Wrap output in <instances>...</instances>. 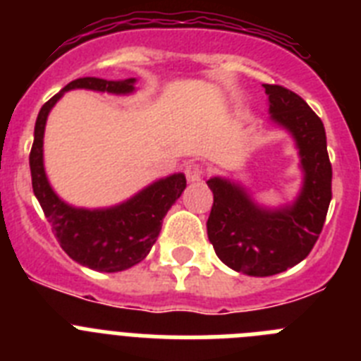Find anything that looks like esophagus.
Segmentation results:
<instances>
[{"instance_id": "obj_1", "label": "esophagus", "mask_w": 361, "mask_h": 361, "mask_svg": "<svg viewBox=\"0 0 361 361\" xmlns=\"http://www.w3.org/2000/svg\"><path fill=\"white\" fill-rule=\"evenodd\" d=\"M205 169L204 165H200V163H189L185 169V176L189 181H200L204 178Z\"/></svg>"}]
</instances>
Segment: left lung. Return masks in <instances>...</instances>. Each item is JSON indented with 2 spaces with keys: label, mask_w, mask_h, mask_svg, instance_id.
Returning a JSON list of instances; mask_svg holds the SVG:
<instances>
[{
  "label": "left lung",
  "mask_w": 361,
  "mask_h": 361,
  "mask_svg": "<svg viewBox=\"0 0 361 361\" xmlns=\"http://www.w3.org/2000/svg\"><path fill=\"white\" fill-rule=\"evenodd\" d=\"M271 119L295 139L305 172L302 189L292 205L264 209L238 183L224 178L207 181L213 207L207 237L218 259L235 271L268 277L307 259L325 224L332 198V165L325 126L298 93L264 84Z\"/></svg>",
  "instance_id": "1"
}]
</instances>
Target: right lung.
<instances>
[{
	"instance_id": "add662e5",
	"label": "right lung",
	"mask_w": 361,
	"mask_h": 361,
	"mask_svg": "<svg viewBox=\"0 0 361 361\" xmlns=\"http://www.w3.org/2000/svg\"><path fill=\"white\" fill-rule=\"evenodd\" d=\"M135 78L104 80V78H77L51 97L42 106L35 126L29 165H31L32 190L44 209L45 218L53 227L54 237L62 250L78 264L97 271H123L145 259L159 237L161 224L169 209L180 198L187 187L185 176L172 174L154 181L134 198L110 209H77L54 195L44 171V130L51 108L63 92L69 90H93L115 95L134 92Z\"/></svg>"
}]
</instances>
